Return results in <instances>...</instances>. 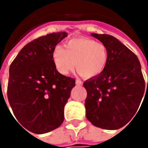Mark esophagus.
I'll return each instance as SVG.
<instances>
[{
  "instance_id": "34e87169",
  "label": "esophagus",
  "mask_w": 148,
  "mask_h": 148,
  "mask_svg": "<svg viewBox=\"0 0 148 148\" xmlns=\"http://www.w3.org/2000/svg\"><path fill=\"white\" fill-rule=\"evenodd\" d=\"M76 85L77 86H81V85H82V82L81 80H79V79H77L76 80Z\"/></svg>"
}]
</instances>
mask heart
<instances>
[{
  "label": "heart",
  "mask_w": 148,
  "mask_h": 148,
  "mask_svg": "<svg viewBox=\"0 0 148 148\" xmlns=\"http://www.w3.org/2000/svg\"><path fill=\"white\" fill-rule=\"evenodd\" d=\"M108 60L105 44L86 37L71 38L65 43V49L56 46L53 51L54 66L62 75H67L76 66L83 77H96L105 70Z\"/></svg>",
  "instance_id": "b5f03b06"
}]
</instances>
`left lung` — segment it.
Instances as JSON below:
<instances>
[{
  "mask_svg": "<svg viewBox=\"0 0 148 148\" xmlns=\"http://www.w3.org/2000/svg\"><path fill=\"white\" fill-rule=\"evenodd\" d=\"M91 35L106 46L109 60L102 73L83 83L87 91L86 115L94 126L118 129L139 111L145 91L141 64L137 56L116 38L109 34Z\"/></svg>",
  "mask_w": 148,
  "mask_h": 148,
  "instance_id": "8db88e82",
  "label": "left lung"
}]
</instances>
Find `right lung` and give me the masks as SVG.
I'll return each instance as SVG.
<instances>
[{
  "instance_id": "obj_1",
  "label": "right lung",
  "mask_w": 148,
  "mask_h": 148,
  "mask_svg": "<svg viewBox=\"0 0 148 148\" xmlns=\"http://www.w3.org/2000/svg\"><path fill=\"white\" fill-rule=\"evenodd\" d=\"M66 35L53 33L33 40L10 66L9 103L17 123L34 134L49 133L64 120V106L76 81L58 71L53 51Z\"/></svg>"
}]
</instances>
